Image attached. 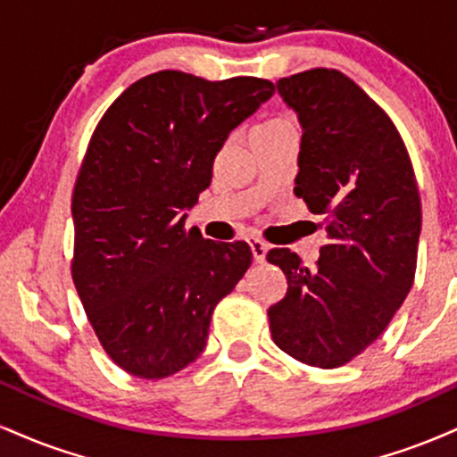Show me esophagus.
Masks as SVG:
<instances>
[{
    "instance_id": "34e87169",
    "label": "esophagus",
    "mask_w": 457,
    "mask_h": 457,
    "mask_svg": "<svg viewBox=\"0 0 457 457\" xmlns=\"http://www.w3.org/2000/svg\"><path fill=\"white\" fill-rule=\"evenodd\" d=\"M249 245H251V253H253V260H255V263H262L263 260H266L268 245L263 243V240H260V238H253Z\"/></svg>"
}]
</instances>
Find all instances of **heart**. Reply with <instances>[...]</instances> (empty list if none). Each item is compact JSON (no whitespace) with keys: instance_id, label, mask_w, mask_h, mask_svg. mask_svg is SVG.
I'll return each instance as SVG.
<instances>
[{"instance_id":"b5f03b06","label":"heart","mask_w":457,"mask_h":457,"mask_svg":"<svg viewBox=\"0 0 457 457\" xmlns=\"http://www.w3.org/2000/svg\"><path fill=\"white\" fill-rule=\"evenodd\" d=\"M283 131H294V120H291L285 112H274L253 128L251 138H257V136L283 134Z\"/></svg>"}]
</instances>
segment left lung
Segmentation results:
<instances>
[{
    "label": "left lung",
    "mask_w": 457,
    "mask_h": 457,
    "mask_svg": "<svg viewBox=\"0 0 457 457\" xmlns=\"http://www.w3.org/2000/svg\"><path fill=\"white\" fill-rule=\"evenodd\" d=\"M277 89L304 129L295 195L321 214L328 243L315 268L268 251L287 277L268 309L270 334L302 364L338 368L381 337L413 285L420 189L392 119L343 71L306 70Z\"/></svg>",
    "instance_id": "left-lung-1"
}]
</instances>
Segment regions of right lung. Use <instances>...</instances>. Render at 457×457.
<instances>
[{
  "mask_svg": "<svg viewBox=\"0 0 457 457\" xmlns=\"http://www.w3.org/2000/svg\"><path fill=\"white\" fill-rule=\"evenodd\" d=\"M272 93L255 76L162 70L129 85L93 131L71 194V278L129 375L166 378L195 361L214 306L251 266L249 245L202 238L183 211L211 185L229 131Z\"/></svg>",
  "mask_w": 457,
  "mask_h": 457,
  "instance_id": "1",
  "label": "right lung"
}]
</instances>
